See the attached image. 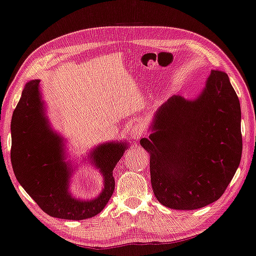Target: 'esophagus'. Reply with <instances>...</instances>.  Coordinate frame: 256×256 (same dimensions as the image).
Listing matches in <instances>:
<instances>
[{"instance_id":"34e87169","label":"esophagus","mask_w":256,"mask_h":256,"mask_svg":"<svg viewBox=\"0 0 256 256\" xmlns=\"http://www.w3.org/2000/svg\"><path fill=\"white\" fill-rule=\"evenodd\" d=\"M132 137L134 140H139L142 136H144V128L140 126V124H137V126H134L132 128Z\"/></svg>"}]
</instances>
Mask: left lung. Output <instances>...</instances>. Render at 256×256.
Masks as SVG:
<instances>
[{"mask_svg": "<svg viewBox=\"0 0 256 256\" xmlns=\"http://www.w3.org/2000/svg\"><path fill=\"white\" fill-rule=\"evenodd\" d=\"M140 144L150 155V180L160 204L197 210L218 200L242 157L240 106L228 76L212 70L198 97L168 99Z\"/></svg>", "mask_w": 256, "mask_h": 256, "instance_id": "8db88e82", "label": "left lung"}]
</instances>
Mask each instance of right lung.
I'll list each match as a JSON object with an SVG mask.
<instances>
[{
    "mask_svg": "<svg viewBox=\"0 0 256 256\" xmlns=\"http://www.w3.org/2000/svg\"><path fill=\"white\" fill-rule=\"evenodd\" d=\"M40 124H48L40 94V80L24 86L11 122L13 172L21 186L38 207L56 218L80 220L99 214L114 190V168L128 147L127 142H106L94 149L91 162L104 176V190L91 200H76L69 192L71 168L62 150H46L38 134ZM48 130L49 129V124Z\"/></svg>",
    "mask_w": 256,
    "mask_h": 256,
    "instance_id": "add662e5",
    "label": "right lung"
}]
</instances>
